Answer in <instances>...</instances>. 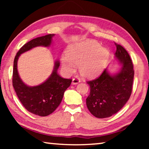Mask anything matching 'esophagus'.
<instances>
[{
  "instance_id": "1",
  "label": "esophagus",
  "mask_w": 149,
  "mask_h": 149,
  "mask_svg": "<svg viewBox=\"0 0 149 149\" xmlns=\"http://www.w3.org/2000/svg\"><path fill=\"white\" fill-rule=\"evenodd\" d=\"M79 82H80V79H79V78L75 77V78H73L72 84V85H76V84H79Z\"/></svg>"
}]
</instances>
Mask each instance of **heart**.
Here are the masks:
<instances>
[{
	"label": "heart",
	"instance_id": "1",
	"mask_svg": "<svg viewBox=\"0 0 149 149\" xmlns=\"http://www.w3.org/2000/svg\"><path fill=\"white\" fill-rule=\"evenodd\" d=\"M66 56H62L61 60L68 72H73L75 65H79L81 75L91 79L99 76L103 72L110 52L107 49L101 47L99 42L86 40L70 45L67 49Z\"/></svg>",
	"mask_w": 149,
	"mask_h": 149
}]
</instances>
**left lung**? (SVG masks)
<instances>
[{"label":"left lung","instance_id":"left-lung-1","mask_svg":"<svg viewBox=\"0 0 149 149\" xmlns=\"http://www.w3.org/2000/svg\"><path fill=\"white\" fill-rule=\"evenodd\" d=\"M115 58L122 67L112 74L105 69L100 76L87 83L90 93L86 104L90 112L98 118L112 116L123 108L132 92L134 70L132 59L124 48L115 43Z\"/></svg>","mask_w":149,"mask_h":149}]
</instances>
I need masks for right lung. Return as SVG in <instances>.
Masks as SVG:
<instances>
[{
  "instance_id": "obj_1",
  "label": "right lung",
  "mask_w": 149,
  "mask_h": 149,
  "mask_svg": "<svg viewBox=\"0 0 149 149\" xmlns=\"http://www.w3.org/2000/svg\"><path fill=\"white\" fill-rule=\"evenodd\" d=\"M54 36V34H49L27 42L17 52L14 61L12 85L17 97L27 110L40 116H47L56 109L62 102L65 91L71 84L72 79H64L58 74L60 62L56 60L52 73L45 82L37 86H28L19 77L17 60L22 54L35 47H50Z\"/></svg>"
}]
</instances>
